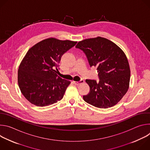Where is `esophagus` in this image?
<instances>
[{"instance_id":"obj_1","label":"esophagus","mask_w":150,"mask_h":150,"mask_svg":"<svg viewBox=\"0 0 150 150\" xmlns=\"http://www.w3.org/2000/svg\"><path fill=\"white\" fill-rule=\"evenodd\" d=\"M74 83H75V85H79L81 83H83L84 82V81L83 79H81L79 81H73Z\"/></svg>"}]
</instances>
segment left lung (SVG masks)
Returning a JSON list of instances; mask_svg holds the SVG:
<instances>
[{
  "label": "left lung",
  "mask_w": 150,
  "mask_h": 150,
  "mask_svg": "<svg viewBox=\"0 0 150 150\" xmlns=\"http://www.w3.org/2000/svg\"><path fill=\"white\" fill-rule=\"evenodd\" d=\"M86 54L91 67H97L99 82L86 79L90 93L85 102L101 109L116 105L129 87L131 71L124 52L112 41L97 37L80 41L75 46Z\"/></svg>",
  "instance_id": "obj_1"
}]
</instances>
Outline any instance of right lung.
Returning <instances> with one entry per match:
<instances>
[{
  "instance_id": "add662e5",
  "label": "right lung",
  "mask_w": 150,
  "mask_h": 150,
  "mask_svg": "<svg viewBox=\"0 0 150 150\" xmlns=\"http://www.w3.org/2000/svg\"><path fill=\"white\" fill-rule=\"evenodd\" d=\"M77 41L49 38L31 47L18 71L19 89L31 104L45 107L62 99L71 81L57 75L62 56Z\"/></svg>"
}]
</instances>
